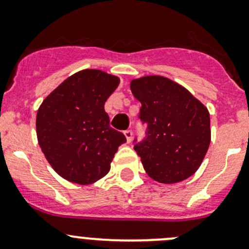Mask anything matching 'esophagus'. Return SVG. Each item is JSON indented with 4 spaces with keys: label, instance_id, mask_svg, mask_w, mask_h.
Wrapping results in <instances>:
<instances>
[{
    "label": "esophagus",
    "instance_id": "obj_1",
    "mask_svg": "<svg viewBox=\"0 0 249 249\" xmlns=\"http://www.w3.org/2000/svg\"><path fill=\"white\" fill-rule=\"evenodd\" d=\"M124 135H125V137H126V142L127 143H130L132 141V131L131 130H126V131H124Z\"/></svg>",
    "mask_w": 249,
    "mask_h": 249
}]
</instances>
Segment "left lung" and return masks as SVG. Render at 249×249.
I'll return each instance as SVG.
<instances>
[{"label":"left lung","mask_w":249,"mask_h":249,"mask_svg":"<svg viewBox=\"0 0 249 249\" xmlns=\"http://www.w3.org/2000/svg\"><path fill=\"white\" fill-rule=\"evenodd\" d=\"M141 102L145 137L134 149L149 177L160 183L187 179L200 167L211 142L210 113L185 88L160 76L131 82Z\"/></svg>","instance_id":"8db88e82"}]
</instances>
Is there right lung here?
<instances>
[{
	"mask_svg": "<svg viewBox=\"0 0 249 249\" xmlns=\"http://www.w3.org/2000/svg\"><path fill=\"white\" fill-rule=\"evenodd\" d=\"M119 78L84 70L62 82L37 112V139L48 162L61 177L78 184L108 173L124 135L109 126L105 102Z\"/></svg>",
	"mask_w": 249,
	"mask_h": 249,
	"instance_id": "add662e5",
	"label": "right lung"
}]
</instances>
